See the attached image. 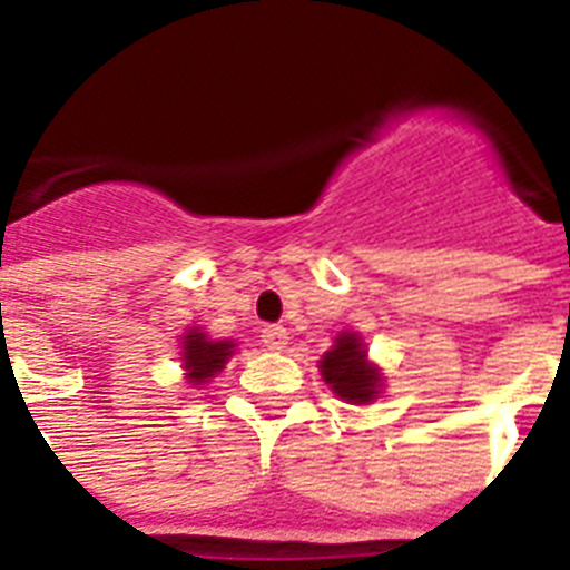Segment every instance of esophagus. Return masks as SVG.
Instances as JSON below:
<instances>
[{"label":"esophagus","instance_id":"esophagus-1","mask_svg":"<svg viewBox=\"0 0 570 570\" xmlns=\"http://www.w3.org/2000/svg\"><path fill=\"white\" fill-rule=\"evenodd\" d=\"M288 328H282V325H265V328H262V342H265L268 351H282V347L288 345Z\"/></svg>","mask_w":570,"mask_h":570}]
</instances>
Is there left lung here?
I'll list each match as a JSON object with an SVG mask.
<instances>
[{
	"instance_id": "1",
	"label": "left lung",
	"mask_w": 570,
	"mask_h": 570,
	"mask_svg": "<svg viewBox=\"0 0 570 570\" xmlns=\"http://www.w3.org/2000/svg\"><path fill=\"white\" fill-rule=\"evenodd\" d=\"M325 385L347 405H371L385 387V374L376 362L367 360V345L360 331H340L331 351L320 360Z\"/></svg>"
}]
</instances>
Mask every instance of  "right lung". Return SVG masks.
Segmentation results:
<instances>
[{
    "instance_id": "obj_1",
    "label": "right lung",
    "mask_w": 570,
    "mask_h": 570,
    "mask_svg": "<svg viewBox=\"0 0 570 570\" xmlns=\"http://www.w3.org/2000/svg\"><path fill=\"white\" fill-rule=\"evenodd\" d=\"M179 360H183V371L188 385L199 387L205 382L214 380L228 360L234 356L236 342L234 340H210L203 328L190 325L183 334V342H179Z\"/></svg>"
}]
</instances>
